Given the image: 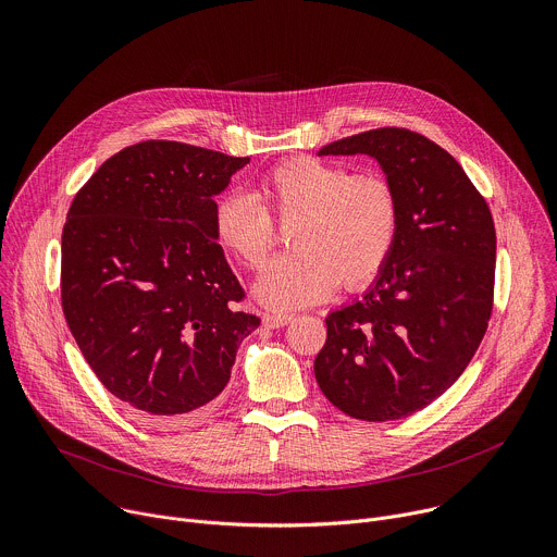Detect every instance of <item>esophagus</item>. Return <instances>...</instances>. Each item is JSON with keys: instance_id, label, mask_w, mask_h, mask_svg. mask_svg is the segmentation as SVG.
Instances as JSON below:
<instances>
[{"instance_id": "34e87169", "label": "esophagus", "mask_w": 557, "mask_h": 557, "mask_svg": "<svg viewBox=\"0 0 557 557\" xmlns=\"http://www.w3.org/2000/svg\"><path fill=\"white\" fill-rule=\"evenodd\" d=\"M293 322V314H286V312H267L264 317H262V324L267 326V329H284L286 324H290Z\"/></svg>"}]
</instances>
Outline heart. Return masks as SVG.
Segmentation results:
<instances>
[{"label": "heart", "instance_id": "b5f03b06", "mask_svg": "<svg viewBox=\"0 0 557 557\" xmlns=\"http://www.w3.org/2000/svg\"><path fill=\"white\" fill-rule=\"evenodd\" d=\"M249 198L226 194L213 207V233L249 269L264 264L273 224H290V256L269 264L253 293L273 310L331 297L339 284L361 288L387 264L399 237L401 202L387 176L295 156L260 176Z\"/></svg>", "mask_w": 557, "mask_h": 557}]
</instances>
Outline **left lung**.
Segmentation results:
<instances>
[{
  "mask_svg": "<svg viewBox=\"0 0 557 557\" xmlns=\"http://www.w3.org/2000/svg\"><path fill=\"white\" fill-rule=\"evenodd\" d=\"M317 153L374 158L399 194L401 226L363 297L326 317L314 379L352 419H406L438 399L483 342L496 273L492 211L456 158L410 129L361 132Z\"/></svg>",
  "mask_w": 557,
  "mask_h": 557,
  "instance_id": "8db88e82",
  "label": "left lung"
}]
</instances>
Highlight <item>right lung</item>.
I'll list each match as a JSON object with an SVG mask.
<instances>
[{
    "instance_id": "1",
    "label": "right lung",
    "mask_w": 557,
    "mask_h": 557,
    "mask_svg": "<svg viewBox=\"0 0 557 557\" xmlns=\"http://www.w3.org/2000/svg\"><path fill=\"white\" fill-rule=\"evenodd\" d=\"M249 158L145 140L70 205L61 235L67 329L99 381L145 419H198L226 387L260 317L213 233V207Z\"/></svg>"
}]
</instances>
